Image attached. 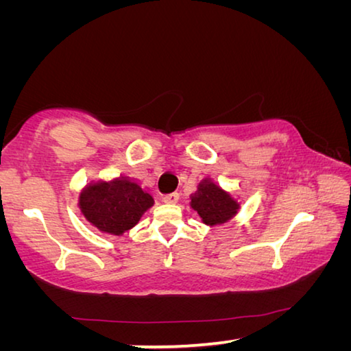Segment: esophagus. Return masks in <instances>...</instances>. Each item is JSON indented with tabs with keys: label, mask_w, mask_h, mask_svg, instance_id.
<instances>
[{
	"label": "esophagus",
	"mask_w": 351,
	"mask_h": 351,
	"mask_svg": "<svg viewBox=\"0 0 351 351\" xmlns=\"http://www.w3.org/2000/svg\"><path fill=\"white\" fill-rule=\"evenodd\" d=\"M178 201H180V193H176V192L169 193L164 197V203H167V204H176Z\"/></svg>",
	"instance_id": "obj_1"
}]
</instances>
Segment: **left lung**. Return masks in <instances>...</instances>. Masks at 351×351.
Masks as SVG:
<instances>
[{"mask_svg":"<svg viewBox=\"0 0 351 351\" xmlns=\"http://www.w3.org/2000/svg\"><path fill=\"white\" fill-rule=\"evenodd\" d=\"M190 207L197 210L204 224L219 226L230 221L239 213L240 203L210 178H204L198 184L197 192L190 195Z\"/></svg>","mask_w":351,"mask_h":351,"instance_id":"8db88e82","label":"left lung"}]
</instances>
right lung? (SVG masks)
Listing matches in <instances>:
<instances>
[{"label":"right lung","instance_id":"obj_1","mask_svg":"<svg viewBox=\"0 0 351 351\" xmlns=\"http://www.w3.org/2000/svg\"><path fill=\"white\" fill-rule=\"evenodd\" d=\"M153 204V197L138 181L122 175L86 184L79 195V209L86 221L100 232L117 237L134 228Z\"/></svg>","mask_w":351,"mask_h":351}]
</instances>
